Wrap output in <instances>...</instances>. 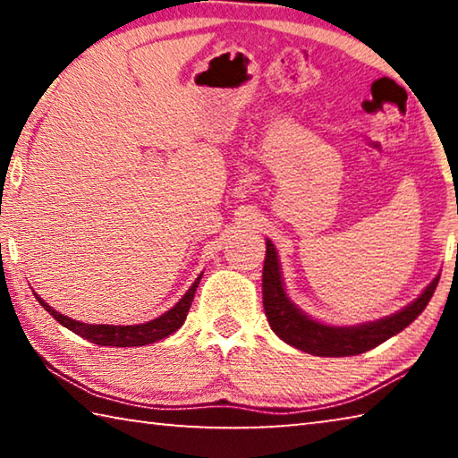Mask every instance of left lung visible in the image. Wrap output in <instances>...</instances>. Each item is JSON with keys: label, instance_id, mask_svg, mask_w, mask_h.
<instances>
[{"label": "left lung", "instance_id": "left-lung-1", "mask_svg": "<svg viewBox=\"0 0 458 458\" xmlns=\"http://www.w3.org/2000/svg\"><path fill=\"white\" fill-rule=\"evenodd\" d=\"M438 278L440 275L434 276L432 283L418 294V299L394 315L360 325H327L313 319L289 299L284 291L276 248L267 238V257L265 267H262V305H265L270 329L284 344L305 353L319 355V358H347V355L374 350L386 339L406 329L428 305Z\"/></svg>", "mask_w": 458, "mask_h": 458}]
</instances>
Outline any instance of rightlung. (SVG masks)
Here are the masks:
<instances>
[{"label":"right lung","mask_w":458,"mask_h":458,"mask_svg":"<svg viewBox=\"0 0 458 458\" xmlns=\"http://www.w3.org/2000/svg\"><path fill=\"white\" fill-rule=\"evenodd\" d=\"M201 275L193 281V284L188 289V293L177 301V303L165 311L164 315L155 317V319L147 321V323H139V325H95V323H82L71 319V317L58 313L56 309H52L48 303L38 297V303H40L46 311H48L54 319H56L62 327L71 329L76 335H81L84 339L92 341L97 345H111V347H139V345H149L155 344V341L165 339L167 335H172L177 329L182 327L185 317H188V311L191 307L193 294H196V289L199 284Z\"/></svg>","instance_id":"add662e5"}]
</instances>
